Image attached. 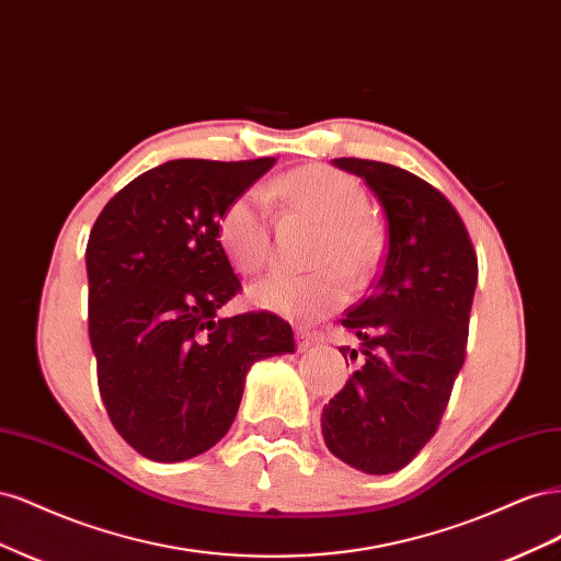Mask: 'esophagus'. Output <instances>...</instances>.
<instances>
[{
    "label": "esophagus",
    "mask_w": 561,
    "mask_h": 561,
    "mask_svg": "<svg viewBox=\"0 0 561 561\" xmlns=\"http://www.w3.org/2000/svg\"><path fill=\"white\" fill-rule=\"evenodd\" d=\"M295 336H297V351H301V353H304V351H309V348L318 342L313 332H309V330H301V328L297 330V334H295Z\"/></svg>",
    "instance_id": "esophagus-1"
}]
</instances>
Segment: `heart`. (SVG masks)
Masks as SVG:
<instances>
[{
  "mask_svg": "<svg viewBox=\"0 0 561 561\" xmlns=\"http://www.w3.org/2000/svg\"><path fill=\"white\" fill-rule=\"evenodd\" d=\"M274 192L322 222L313 250V274L271 271L248 287L252 307L295 320H313L344 301L346 283H363L381 254V233L367 217L369 198L363 184L334 168L309 165L276 180ZM219 241L241 274L260 271L271 252V198L260 186L236 196L222 219Z\"/></svg>",
  "mask_w": 561,
  "mask_h": 561,
  "instance_id": "1",
  "label": "heart"
}]
</instances>
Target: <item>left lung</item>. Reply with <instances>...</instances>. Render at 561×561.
Wrapping results in <instances>:
<instances>
[{
    "label": "left lung",
    "mask_w": 561,
    "mask_h": 561,
    "mask_svg": "<svg viewBox=\"0 0 561 561\" xmlns=\"http://www.w3.org/2000/svg\"><path fill=\"white\" fill-rule=\"evenodd\" d=\"M379 198L388 245L371 293L342 318L360 339L346 386L322 407L328 449L355 470L404 468L435 435L463 367L478 254L435 186L398 165L334 159ZM348 365V363H346Z\"/></svg>",
    "instance_id": "1"
}]
</instances>
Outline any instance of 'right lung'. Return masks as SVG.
<instances>
[{"mask_svg":"<svg viewBox=\"0 0 561 561\" xmlns=\"http://www.w3.org/2000/svg\"><path fill=\"white\" fill-rule=\"evenodd\" d=\"M274 163H161L128 182L91 229L100 396L116 433L151 461H186L217 445L239 412L248 369L295 353L290 322L274 313L217 316L241 290L219 219Z\"/></svg>","mask_w":561,"mask_h":561,"instance_id":"obj_1","label":"right lung"}]
</instances>
